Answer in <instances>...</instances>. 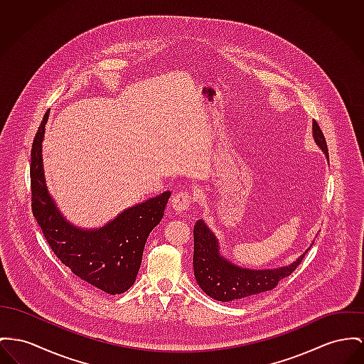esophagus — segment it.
Here are the masks:
<instances>
[{
	"label": "esophagus",
	"instance_id": "34e87169",
	"mask_svg": "<svg viewBox=\"0 0 364 364\" xmlns=\"http://www.w3.org/2000/svg\"><path fill=\"white\" fill-rule=\"evenodd\" d=\"M192 196L189 192H185V191H181L178 193L173 194L172 197V207L175 211L181 213V211H185L188 210L191 205H192Z\"/></svg>",
	"mask_w": 364,
	"mask_h": 364
}]
</instances>
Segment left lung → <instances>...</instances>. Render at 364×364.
Listing matches in <instances>:
<instances>
[{"label":"left lung","mask_w":364,"mask_h":364,"mask_svg":"<svg viewBox=\"0 0 364 364\" xmlns=\"http://www.w3.org/2000/svg\"><path fill=\"white\" fill-rule=\"evenodd\" d=\"M312 128L316 144L321 147L328 159L326 138L315 120ZM193 240L194 277L208 296L222 302L242 301L273 290L279 282L290 276L308 252L305 251V254L289 267L251 270L237 267L219 255L218 240L201 219L194 225Z\"/></svg>","instance_id":"8db88e82"}]
</instances>
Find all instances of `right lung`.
I'll use <instances>...</instances> for the list:
<instances>
[{"label":"right lung","instance_id":"1","mask_svg":"<svg viewBox=\"0 0 364 364\" xmlns=\"http://www.w3.org/2000/svg\"><path fill=\"white\" fill-rule=\"evenodd\" d=\"M47 119L48 112L37 129L30 153L33 215L53 254L75 276L107 294H122L136 279L146 240L164 217L171 192L125 210L97 230H82L70 225L55 207L46 186L41 144Z\"/></svg>","mask_w":364,"mask_h":364}]
</instances>
